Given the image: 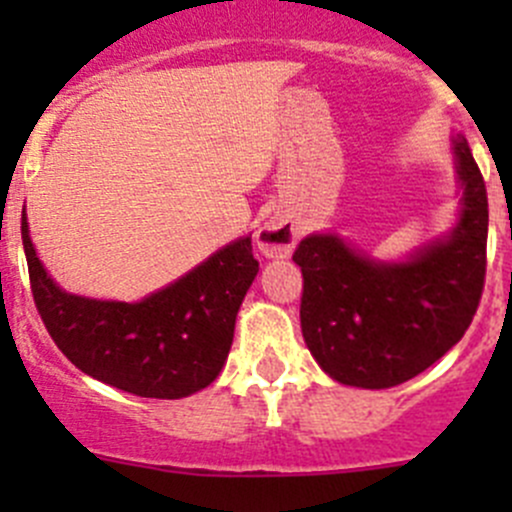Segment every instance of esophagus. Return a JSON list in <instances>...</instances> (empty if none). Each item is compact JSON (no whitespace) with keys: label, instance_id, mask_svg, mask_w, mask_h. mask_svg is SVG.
Here are the masks:
<instances>
[{"label":"esophagus","instance_id":"34e87169","mask_svg":"<svg viewBox=\"0 0 512 512\" xmlns=\"http://www.w3.org/2000/svg\"><path fill=\"white\" fill-rule=\"evenodd\" d=\"M299 237V227L292 220L275 215L257 230V247L267 257H287L294 250Z\"/></svg>","mask_w":512,"mask_h":512}]
</instances>
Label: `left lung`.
Here are the masks:
<instances>
[{"mask_svg":"<svg viewBox=\"0 0 512 512\" xmlns=\"http://www.w3.org/2000/svg\"><path fill=\"white\" fill-rule=\"evenodd\" d=\"M461 218L451 235L406 262H379L337 235H309L302 267V337L332 379L389 389L414 379L471 327L485 282L488 195L463 136L453 138Z\"/></svg>","mask_w":512,"mask_h":512,"instance_id":"1","label":"left lung"}]
</instances>
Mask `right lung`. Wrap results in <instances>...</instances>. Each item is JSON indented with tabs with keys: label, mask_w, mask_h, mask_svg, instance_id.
<instances>
[{
	"label": "right lung",
	"mask_w": 512,
	"mask_h": 512,
	"mask_svg": "<svg viewBox=\"0 0 512 512\" xmlns=\"http://www.w3.org/2000/svg\"><path fill=\"white\" fill-rule=\"evenodd\" d=\"M22 242L34 304L56 347L84 374L146 399H183L218 379L237 309L260 270L252 240L240 237L141 302H103L54 285L27 215Z\"/></svg>",
	"instance_id": "add662e5"
}]
</instances>
